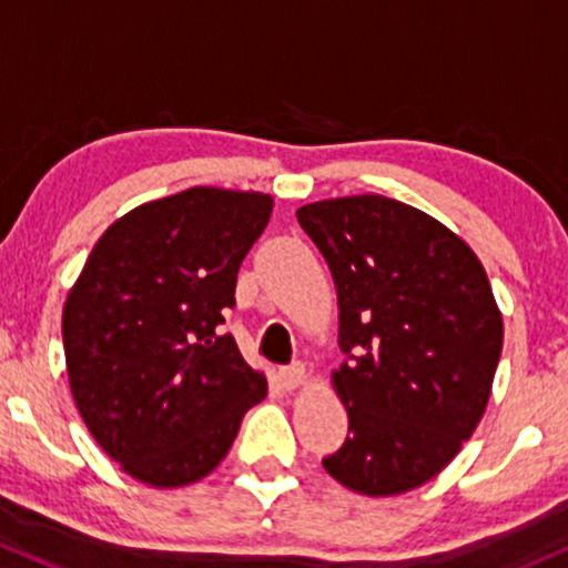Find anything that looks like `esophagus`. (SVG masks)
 <instances>
[{"instance_id": "obj_1", "label": "esophagus", "mask_w": 568, "mask_h": 568, "mask_svg": "<svg viewBox=\"0 0 568 568\" xmlns=\"http://www.w3.org/2000/svg\"><path fill=\"white\" fill-rule=\"evenodd\" d=\"M278 379H282L286 389H297L303 382H306V365L303 363L286 365V368L278 371Z\"/></svg>"}]
</instances>
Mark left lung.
Instances as JSON below:
<instances>
[{"label": "left lung", "instance_id": "8db88e82", "mask_svg": "<svg viewBox=\"0 0 568 568\" xmlns=\"http://www.w3.org/2000/svg\"><path fill=\"white\" fill-rule=\"evenodd\" d=\"M297 222L338 292L333 387L349 436L322 460L359 496H400L436 477L490 400L501 311L477 254L428 213L382 197L320 200Z\"/></svg>", "mask_w": 568, "mask_h": 568}]
</instances>
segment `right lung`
<instances>
[{
	"label": "right lung",
	"mask_w": 568,
	"mask_h": 568,
	"mask_svg": "<svg viewBox=\"0 0 568 568\" xmlns=\"http://www.w3.org/2000/svg\"><path fill=\"white\" fill-rule=\"evenodd\" d=\"M273 197L192 186L102 233L67 295L72 398L94 442L151 487L209 477L267 379L219 331Z\"/></svg>",
	"instance_id": "1"
}]
</instances>
